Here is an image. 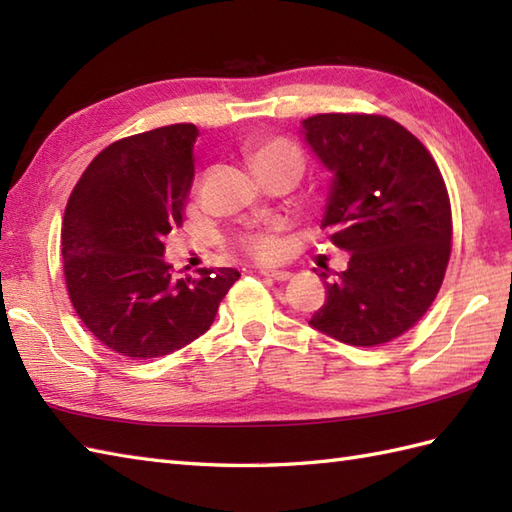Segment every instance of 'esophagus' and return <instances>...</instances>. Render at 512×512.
I'll use <instances>...</instances> for the list:
<instances>
[{
  "mask_svg": "<svg viewBox=\"0 0 512 512\" xmlns=\"http://www.w3.org/2000/svg\"><path fill=\"white\" fill-rule=\"evenodd\" d=\"M262 275L268 279H275V281H288L292 277L290 270H262Z\"/></svg>",
  "mask_w": 512,
  "mask_h": 512,
  "instance_id": "esophagus-1",
  "label": "esophagus"
}]
</instances>
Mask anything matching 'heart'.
I'll return each instance as SVG.
<instances>
[{
    "label": "heart",
    "mask_w": 512,
    "mask_h": 512,
    "mask_svg": "<svg viewBox=\"0 0 512 512\" xmlns=\"http://www.w3.org/2000/svg\"><path fill=\"white\" fill-rule=\"evenodd\" d=\"M250 162H253L257 173L268 169V167L284 165V162L303 167L299 149L295 145H290L288 140H281V138L268 140V143H262L259 147H255L253 151H250ZM239 246H242L244 253H248L250 257L264 259V262L277 259L281 253V242L277 237L275 226L259 228V231H250V233L242 235V239H239Z\"/></svg>",
    "instance_id": "1"
}]
</instances>
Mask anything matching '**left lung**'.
Returning <instances> with one entry per match:
<instances>
[{"mask_svg": "<svg viewBox=\"0 0 512 512\" xmlns=\"http://www.w3.org/2000/svg\"><path fill=\"white\" fill-rule=\"evenodd\" d=\"M301 134L332 173L321 228L350 253L347 270L325 281L328 299L310 325L347 345H383L420 321L447 273L453 226L442 173L387 116L317 114Z\"/></svg>", "mask_w": 512, "mask_h": 512, "instance_id": "8db88e82", "label": "left lung"}]
</instances>
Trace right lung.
Wrapping results in <instances>:
<instances>
[{"mask_svg": "<svg viewBox=\"0 0 512 512\" xmlns=\"http://www.w3.org/2000/svg\"><path fill=\"white\" fill-rule=\"evenodd\" d=\"M198 134L178 123L116 140L65 206L61 255L72 306L96 339L136 361L198 339L239 279L235 268L176 279L162 257L165 237L182 224Z\"/></svg>", "mask_w": 512, "mask_h": 512, "instance_id": "right-lung-1", "label": "right lung"}]
</instances>
